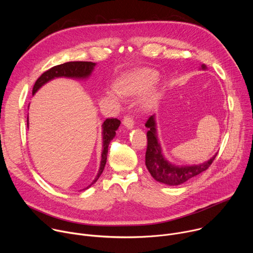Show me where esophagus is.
<instances>
[{"instance_id": "1", "label": "esophagus", "mask_w": 253, "mask_h": 253, "mask_svg": "<svg viewBox=\"0 0 253 253\" xmlns=\"http://www.w3.org/2000/svg\"><path fill=\"white\" fill-rule=\"evenodd\" d=\"M123 125H124L125 127H127L128 129H132V128L134 127L133 118L130 117V116H128V115H126V116L124 117V119H123Z\"/></svg>"}]
</instances>
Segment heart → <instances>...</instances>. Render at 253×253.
I'll return each mask as SVG.
<instances>
[{
	"label": "heart",
	"instance_id": "b5f03b06",
	"mask_svg": "<svg viewBox=\"0 0 253 253\" xmlns=\"http://www.w3.org/2000/svg\"><path fill=\"white\" fill-rule=\"evenodd\" d=\"M157 73L149 69H142L134 73H131L125 76L121 81L116 85L117 91L122 95H137L145 92L152 84L157 80ZM111 96H114L113 92L109 93ZM159 96L156 92H150L143 99V105L146 108H152Z\"/></svg>",
	"mask_w": 253,
	"mask_h": 253
}]
</instances>
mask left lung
<instances>
[{
    "label": "left lung",
    "instance_id": "1",
    "mask_svg": "<svg viewBox=\"0 0 253 253\" xmlns=\"http://www.w3.org/2000/svg\"><path fill=\"white\" fill-rule=\"evenodd\" d=\"M201 67L202 69L206 68L205 65H202ZM145 126L148 128L145 164L150 174L152 175V177L161 183L171 185V186L182 184L188 181V180H190L191 178L199 175L203 171L207 170L209 166L212 164L216 155H217L215 154L208 161L198 165H191V166L173 165L169 161H167L162 154L160 143L158 142V138H157L156 123H155L154 116L149 117Z\"/></svg>",
    "mask_w": 253,
    "mask_h": 253
}]
</instances>
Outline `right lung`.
Masks as SVG:
<instances>
[{
	"label": "right lung",
	"mask_w": 253,
	"mask_h": 253,
	"mask_svg": "<svg viewBox=\"0 0 253 253\" xmlns=\"http://www.w3.org/2000/svg\"><path fill=\"white\" fill-rule=\"evenodd\" d=\"M96 63L92 62H67L58 66H55L48 71L44 72V73L36 81L34 87H33V95L37 92L44 84L49 82L52 79L58 78V77H67V78H87L91 75L92 71L95 67ZM28 119V118H27ZM29 120H27V125L29 126ZM120 121L117 118H108L104 121L102 128H103V150L101 154V164L99 172L96 176V178L93 180V182L86 187L85 189L89 188L92 184H94L100 175L102 174L106 160H107V154H108V146H109L110 141L115 137L116 130L120 126Z\"/></svg>",
	"instance_id": "obj_1"
}]
</instances>
